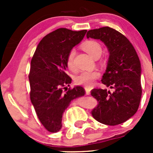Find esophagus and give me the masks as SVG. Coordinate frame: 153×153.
<instances>
[{
  "label": "esophagus",
  "instance_id": "obj_1",
  "mask_svg": "<svg viewBox=\"0 0 153 153\" xmlns=\"http://www.w3.org/2000/svg\"><path fill=\"white\" fill-rule=\"evenodd\" d=\"M85 90H86V95H89V94H90L91 88H89V87H85Z\"/></svg>",
  "mask_w": 153,
  "mask_h": 153
}]
</instances>
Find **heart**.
I'll return each instance as SVG.
<instances>
[{
	"instance_id": "heart-1",
	"label": "heart",
	"mask_w": 153,
	"mask_h": 153,
	"mask_svg": "<svg viewBox=\"0 0 153 153\" xmlns=\"http://www.w3.org/2000/svg\"><path fill=\"white\" fill-rule=\"evenodd\" d=\"M82 48L92 58L100 56L101 52H102L101 45L97 41H86L82 45ZM75 55V49H72L68 54L67 65L70 70L75 69V64H74ZM99 72H97V71H84L75 77V82L78 84H81V85L90 86L94 84L95 80L97 79L99 77Z\"/></svg>"
}]
</instances>
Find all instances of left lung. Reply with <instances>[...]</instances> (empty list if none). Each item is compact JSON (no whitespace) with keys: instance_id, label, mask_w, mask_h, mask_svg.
Returning a JSON list of instances; mask_svg holds the SVG:
<instances>
[{"instance_id":"8db88e82","label":"left lung","mask_w":153,"mask_h":153,"mask_svg":"<svg viewBox=\"0 0 153 153\" xmlns=\"http://www.w3.org/2000/svg\"><path fill=\"white\" fill-rule=\"evenodd\" d=\"M86 38L102 41L109 55L101 82L113 92L94 89L91 95L98 104L92 115L98 122L109 126L122 124L133 116L141 101V66L139 58L129 40L109 27L91 29Z\"/></svg>"}]
</instances>
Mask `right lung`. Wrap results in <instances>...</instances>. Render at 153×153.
<instances>
[{"mask_svg":"<svg viewBox=\"0 0 153 153\" xmlns=\"http://www.w3.org/2000/svg\"><path fill=\"white\" fill-rule=\"evenodd\" d=\"M86 32L66 28L53 31L40 41L31 61V102L41 123L50 132L61 129L63 114L71 101L85 95L81 86L68 88L72 78L67 74V58Z\"/></svg>","mask_w":153,"mask_h":153,"instance_id":"right-lung-1","label":"right lung"}]
</instances>
